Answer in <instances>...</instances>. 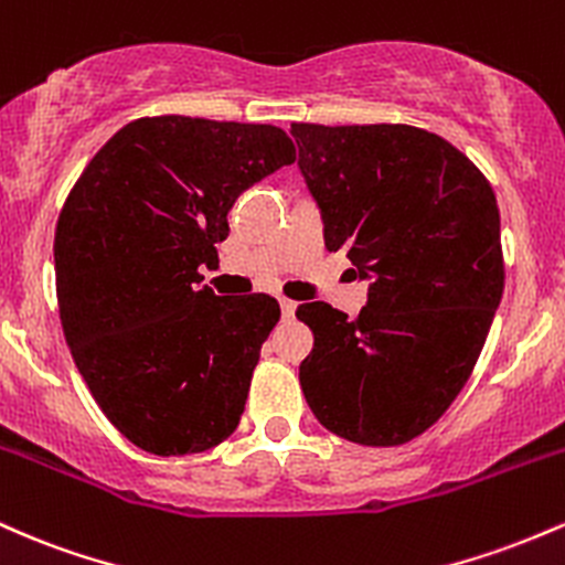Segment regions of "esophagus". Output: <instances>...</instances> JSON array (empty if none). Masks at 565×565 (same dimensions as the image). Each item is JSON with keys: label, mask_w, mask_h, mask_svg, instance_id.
Wrapping results in <instances>:
<instances>
[{"label": "esophagus", "mask_w": 565, "mask_h": 565, "mask_svg": "<svg viewBox=\"0 0 565 565\" xmlns=\"http://www.w3.org/2000/svg\"><path fill=\"white\" fill-rule=\"evenodd\" d=\"M280 309H282V317H285V320H290V317L296 315V301H290V299H280Z\"/></svg>", "instance_id": "34e87169"}]
</instances>
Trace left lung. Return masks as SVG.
<instances>
[{
	"mask_svg": "<svg viewBox=\"0 0 565 565\" xmlns=\"http://www.w3.org/2000/svg\"><path fill=\"white\" fill-rule=\"evenodd\" d=\"M299 168L367 303L350 320L326 301L296 317L315 331L301 390L317 422L358 446H403L470 379L504 290L491 183L446 138L414 125L294 122Z\"/></svg>",
	"mask_w": 565,
	"mask_h": 565,
	"instance_id": "8db88e82",
	"label": "left lung"
}]
</instances>
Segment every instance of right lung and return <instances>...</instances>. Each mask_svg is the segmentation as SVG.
Instances as JSON below:
<instances>
[{"instance_id": "right-lung-1", "label": "right lung", "mask_w": 565, "mask_h": 565, "mask_svg": "<svg viewBox=\"0 0 565 565\" xmlns=\"http://www.w3.org/2000/svg\"><path fill=\"white\" fill-rule=\"evenodd\" d=\"M296 162L275 125L132 119L95 151L55 226L63 335L104 416L132 446L186 456L237 429L262 344L266 294L215 296L234 200Z\"/></svg>"}]
</instances>
